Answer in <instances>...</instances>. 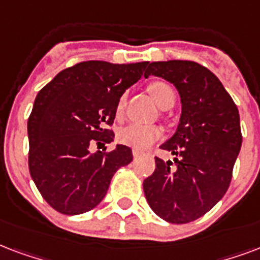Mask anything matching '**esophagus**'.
<instances>
[{"instance_id":"esophagus-1","label":"esophagus","mask_w":260,"mask_h":260,"mask_svg":"<svg viewBox=\"0 0 260 260\" xmlns=\"http://www.w3.org/2000/svg\"><path fill=\"white\" fill-rule=\"evenodd\" d=\"M133 156H134V157H138V156H141V152L140 150H137V149H133Z\"/></svg>"}]
</instances>
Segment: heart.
Masks as SVG:
<instances>
[{
    "instance_id": "1",
    "label": "heart",
    "mask_w": 260,
    "mask_h": 260,
    "mask_svg": "<svg viewBox=\"0 0 260 260\" xmlns=\"http://www.w3.org/2000/svg\"><path fill=\"white\" fill-rule=\"evenodd\" d=\"M149 90L152 93L153 99L156 100L158 106L161 108H171L174 106L176 100V93L174 88L162 81L152 82L149 85ZM127 100V93H123L118 100L116 104V114L120 115L123 112V108L126 106ZM161 137V130L157 126L152 124H140V123H130L124 126L118 132V140L123 145L132 146L136 149H146L149 148L153 142H156Z\"/></svg>"
}]
</instances>
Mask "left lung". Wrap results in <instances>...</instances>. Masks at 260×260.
Wrapping results in <instances>:
<instances>
[{
  "label": "left lung",
  "mask_w": 260,
  "mask_h": 260,
  "mask_svg": "<svg viewBox=\"0 0 260 260\" xmlns=\"http://www.w3.org/2000/svg\"><path fill=\"white\" fill-rule=\"evenodd\" d=\"M145 77L157 76L180 94L178 128L161 149L174 162L156 157L144 180L149 206L171 224H187L206 214L225 195L241 148L240 116L221 81L192 61L148 62Z\"/></svg>",
  "instance_id": "1"
}]
</instances>
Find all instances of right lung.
Masks as SVG:
<instances>
[{
  "label": "right lung",
  "instance_id": "1",
  "mask_svg": "<svg viewBox=\"0 0 260 260\" xmlns=\"http://www.w3.org/2000/svg\"><path fill=\"white\" fill-rule=\"evenodd\" d=\"M148 62L85 61L62 70L36 96L28 118V167L44 201L68 216L96 207L132 149L92 153L90 145L114 141L116 104Z\"/></svg>",
  "mask_w": 260,
  "mask_h": 260
}]
</instances>
